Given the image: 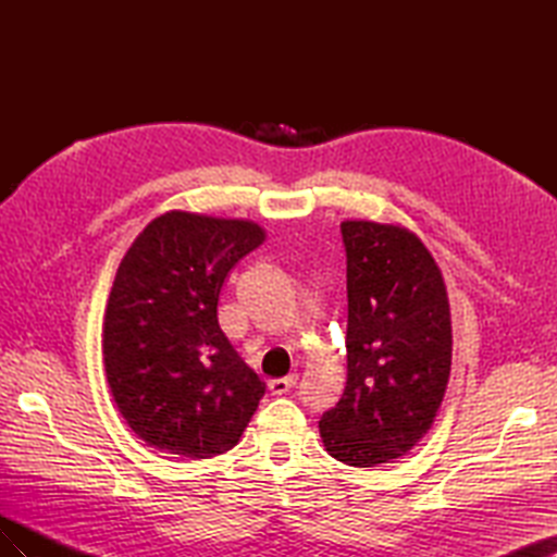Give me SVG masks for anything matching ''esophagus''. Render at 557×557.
<instances>
[{
    "label": "esophagus",
    "instance_id": "34e87169",
    "mask_svg": "<svg viewBox=\"0 0 557 557\" xmlns=\"http://www.w3.org/2000/svg\"><path fill=\"white\" fill-rule=\"evenodd\" d=\"M295 385H297V374H290V376H285V379H272V381H269V391H272V395H285V393H290Z\"/></svg>",
    "mask_w": 557,
    "mask_h": 557
}]
</instances>
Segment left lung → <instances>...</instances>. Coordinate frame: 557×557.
Listing matches in <instances>:
<instances>
[{"label":"left lung","instance_id":"8db88e82","mask_svg":"<svg viewBox=\"0 0 557 557\" xmlns=\"http://www.w3.org/2000/svg\"><path fill=\"white\" fill-rule=\"evenodd\" d=\"M348 379L318 420L332 458L376 467L409 453L442 407L450 374V311L440 267L416 234L342 223Z\"/></svg>","mask_w":557,"mask_h":557}]
</instances>
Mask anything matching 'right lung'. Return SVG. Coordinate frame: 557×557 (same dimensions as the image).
Listing matches in <instances>:
<instances>
[{
  "label": "right lung",
  "mask_w": 557,
  "mask_h": 557,
  "mask_svg": "<svg viewBox=\"0 0 557 557\" xmlns=\"http://www.w3.org/2000/svg\"><path fill=\"white\" fill-rule=\"evenodd\" d=\"M264 242L256 223L170 211L117 267L104 318L107 379L134 434L205 460L237 446L267 391L218 325L230 269Z\"/></svg>",
  "instance_id": "add662e5"
}]
</instances>
